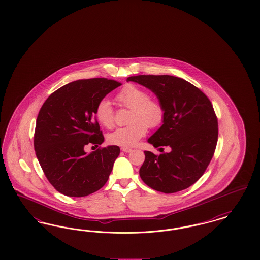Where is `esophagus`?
Here are the masks:
<instances>
[{"mask_svg":"<svg viewBox=\"0 0 260 260\" xmlns=\"http://www.w3.org/2000/svg\"><path fill=\"white\" fill-rule=\"evenodd\" d=\"M121 150H122V151H124L125 153H129V152H132V151H133V149L128 148V147H122Z\"/></svg>","mask_w":260,"mask_h":260,"instance_id":"esophagus-1","label":"esophagus"}]
</instances>
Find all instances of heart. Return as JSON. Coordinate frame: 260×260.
Segmentation results:
<instances>
[{"mask_svg":"<svg viewBox=\"0 0 260 260\" xmlns=\"http://www.w3.org/2000/svg\"><path fill=\"white\" fill-rule=\"evenodd\" d=\"M119 104L131 109L125 126L119 127L107 136V141L113 145L133 146L146 135L148 126H160L166 117V108L161 100L149 98L147 90L134 84H126L116 94ZM95 118L99 124L107 128L115 124V112L108 99L99 100L95 107Z\"/></svg>","mask_w":260,"mask_h":260,"instance_id":"heart-1","label":"heart"}]
</instances>
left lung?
<instances>
[{
  "instance_id": "8db88e82",
  "label": "left lung",
  "mask_w": 260,
  "mask_h": 260,
  "mask_svg": "<svg viewBox=\"0 0 260 260\" xmlns=\"http://www.w3.org/2000/svg\"><path fill=\"white\" fill-rule=\"evenodd\" d=\"M128 81L148 87L162 102L164 124L148 142L156 148H172L161 155L144 152L141 179L166 194L193 185L210 165L218 138L217 117L210 99L198 87L174 76L138 75Z\"/></svg>"
}]
</instances>
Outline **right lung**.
<instances>
[{
	"instance_id": "right-lung-1",
	"label": "right lung",
	"mask_w": 260,
	"mask_h": 260,
	"mask_svg": "<svg viewBox=\"0 0 260 260\" xmlns=\"http://www.w3.org/2000/svg\"><path fill=\"white\" fill-rule=\"evenodd\" d=\"M121 85L107 78L77 80L52 92L42 105L34 149L46 177L63 195L85 197L107 182L120 147L100 146L88 154L84 147L103 142L95 107L100 99Z\"/></svg>"
}]
</instances>
